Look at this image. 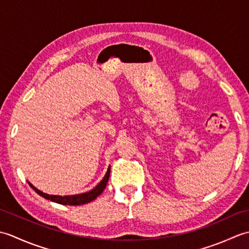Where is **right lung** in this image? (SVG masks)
I'll use <instances>...</instances> for the list:
<instances>
[{
	"instance_id": "right-lung-1",
	"label": "right lung",
	"mask_w": 249,
	"mask_h": 249,
	"mask_svg": "<svg viewBox=\"0 0 249 249\" xmlns=\"http://www.w3.org/2000/svg\"><path fill=\"white\" fill-rule=\"evenodd\" d=\"M110 177V167L108 169L107 173H106V176L104 177L103 181L100 182L96 187L93 188L92 190H89L88 193H84V194H80V195H73V196H64V197H62V196H53V195H47L43 192H40L37 188H35L33 185H32L30 182V186L33 188L35 192L38 194L41 197H44L46 199H48L50 201H53V202L56 203H60V204H70V205H81V204H86L91 202L95 198L99 196L104 192V189L106 187V185L108 183V179Z\"/></svg>"
}]
</instances>
